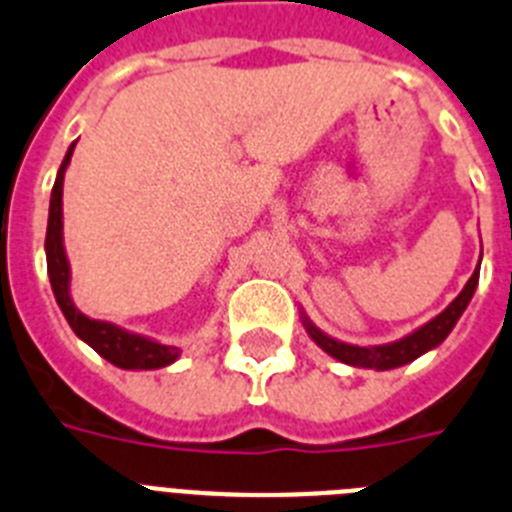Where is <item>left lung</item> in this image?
Listing matches in <instances>:
<instances>
[{"label":"left lung","mask_w":512,"mask_h":512,"mask_svg":"<svg viewBox=\"0 0 512 512\" xmlns=\"http://www.w3.org/2000/svg\"><path fill=\"white\" fill-rule=\"evenodd\" d=\"M479 262H482V257H479ZM477 283L479 265L477 270L471 273L469 281H466V286L461 288L459 296H456L438 317H433L430 322L417 327L410 335L399 337V340L394 342H386V345H350V342L335 340V337H330L327 332L319 330L317 324L311 322L304 311H301V322H304V330L309 332L311 340L317 342L324 353L337 358L340 363H348V366L355 368H373V371H391V368L407 366V363H412L415 358L425 355L428 350L438 348V345L451 335V330L456 327V322L461 319L466 306H469L471 296L477 291Z\"/></svg>","instance_id":"left-lung-1"}]
</instances>
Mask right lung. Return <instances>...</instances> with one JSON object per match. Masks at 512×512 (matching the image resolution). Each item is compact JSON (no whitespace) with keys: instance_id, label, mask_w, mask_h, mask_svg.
Listing matches in <instances>:
<instances>
[{"instance_id":"add662e5","label":"right lung","mask_w":512,"mask_h":512,"mask_svg":"<svg viewBox=\"0 0 512 512\" xmlns=\"http://www.w3.org/2000/svg\"><path fill=\"white\" fill-rule=\"evenodd\" d=\"M74 146H77V141L69 146L64 162H61L59 175H56L51 190V206H48L46 265L56 304L64 311L66 322L74 330V335L87 342L95 353H100L113 366L126 368V371H154V368L170 366V363L180 358V348L164 345V342L154 340V337L123 330V327L113 322L90 319L77 309V304L71 299V268L64 247V175L71 162V154H74Z\"/></svg>"}]
</instances>
